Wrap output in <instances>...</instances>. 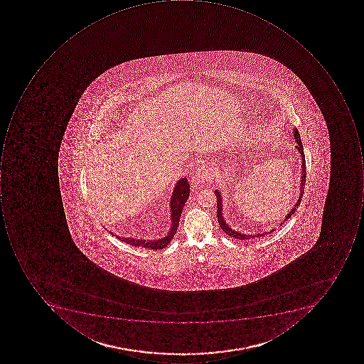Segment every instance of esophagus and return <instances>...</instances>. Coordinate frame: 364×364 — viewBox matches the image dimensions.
Wrapping results in <instances>:
<instances>
[{
	"label": "esophagus",
	"instance_id": "obj_1",
	"mask_svg": "<svg viewBox=\"0 0 364 364\" xmlns=\"http://www.w3.org/2000/svg\"><path fill=\"white\" fill-rule=\"evenodd\" d=\"M212 179V169L208 166L199 167L195 173V181L199 183H205Z\"/></svg>",
	"mask_w": 364,
	"mask_h": 364
}]
</instances>
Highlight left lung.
<instances>
[{
  "label": "left lung",
  "instance_id": "left-lung-1",
  "mask_svg": "<svg viewBox=\"0 0 364 364\" xmlns=\"http://www.w3.org/2000/svg\"><path fill=\"white\" fill-rule=\"evenodd\" d=\"M294 139L296 141L297 145L296 149L299 151V154L302 156V181H301V193H299V199H297L296 203H295L294 207L291 209V211L289 212L287 215H285L284 221L281 222V225L284 223L287 220L290 219L291 216L295 213L297 208H299V203L302 201L303 193H304V187L305 183H306V164H305V155L304 150H303V144L302 140H301V136H299V130L296 128L294 129ZM216 196V213H218V221H219L220 226H221L222 230H224V233L228 234V236H232L234 238H238V240H250V238L254 237H262V236L266 235V234L272 233L274 232V228L270 230V232H264V233L262 234H256V235H246V234L238 233V232H235V230H232L228 224L225 223L223 219V214H222V197L221 193H219V191H215Z\"/></svg>",
  "mask_w": 364,
  "mask_h": 364
}]
</instances>
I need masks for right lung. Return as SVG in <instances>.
Masks as SVG:
<instances>
[{"label": "right lung", "instance_id": "right-lung-1", "mask_svg": "<svg viewBox=\"0 0 364 364\" xmlns=\"http://www.w3.org/2000/svg\"><path fill=\"white\" fill-rule=\"evenodd\" d=\"M191 193V186L188 183L187 178H181L177 181L175 189H173V196L171 200V228L169 230L168 234L165 237L161 238L157 240H134V238L128 237H119V236L114 235L110 232L112 236H116L119 240L129 244V245L136 246V247L151 248V250H163L168 245L171 240H173V235L176 234L177 228H178L179 220H181V212H183V205L187 201Z\"/></svg>", "mask_w": 364, "mask_h": 364}]
</instances>
